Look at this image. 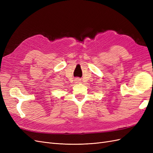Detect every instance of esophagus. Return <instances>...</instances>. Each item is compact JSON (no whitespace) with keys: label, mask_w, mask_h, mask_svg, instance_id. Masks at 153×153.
<instances>
[{"label":"esophagus","mask_w":153,"mask_h":153,"mask_svg":"<svg viewBox=\"0 0 153 153\" xmlns=\"http://www.w3.org/2000/svg\"><path fill=\"white\" fill-rule=\"evenodd\" d=\"M76 83H78V82H80V79H79V78H76L75 80Z\"/></svg>","instance_id":"1"}]
</instances>
